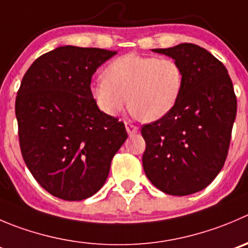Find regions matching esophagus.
<instances>
[{
	"label": "esophagus",
	"mask_w": 248,
	"mask_h": 248,
	"mask_svg": "<svg viewBox=\"0 0 248 248\" xmlns=\"http://www.w3.org/2000/svg\"><path fill=\"white\" fill-rule=\"evenodd\" d=\"M125 128H126V131H128L129 135H134V134H136L139 131L138 126L134 125V124H131L130 122H125Z\"/></svg>",
	"instance_id": "esophagus-1"
}]
</instances>
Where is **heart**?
<instances>
[{
    "mask_svg": "<svg viewBox=\"0 0 248 248\" xmlns=\"http://www.w3.org/2000/svg\"><path fill=\"white\" fill-rule=\"evenodd\" d=\"M184 86L183 68L173 58L129 53L115 58L103 70V78L91 84L90 93L103 113L115 117L128 103L145 122L168 114Z\"/></svg>",
    "mask_w": 248,
    "mask_h": 248,
    "instance_id": "heart-1",
    "label": "heart"
}]
</instances>
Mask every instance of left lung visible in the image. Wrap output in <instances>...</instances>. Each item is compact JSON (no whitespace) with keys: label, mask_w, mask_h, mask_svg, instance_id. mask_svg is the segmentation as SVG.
I'll use <instances>...</instances> for the list:
<instances>
[{"label":"left lung","mask_w":248,"mask_h":248,"mask_svg":"<svg viewBox=\"0 0 248 248\" xmlns=\"http://www.w3.org/2000/svg\"><path fill=\"white\" fill-rule=\"evenodd\" d=\"M183 68L184 86L173 109L145 124L142 166L148 180L173 196L199 192L225 163L237 101L223 63L193 44L155 48Z\"/></svg>","instance_id":"8db88e82"}]
</instances>
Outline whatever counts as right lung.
<instances>
[{
	"mask_svg": "<svg viewBox=\"0 0 248 248\" xmlns=\"http://www.w3.org/2000/svg\"><path fill=\"white\" fill-rule=\"evenodd\" d=\"M117 52L62 46L29 67L16 98L20 151L35 180L65 201L93 196L128 138L124 123L98 109L91 78Z\"/></svg>",
	"mask_w": 248,
	"mask_h": 248,
	"instance_id": "right-lung-1",
	"label": "right lung"
}]
</instances>
